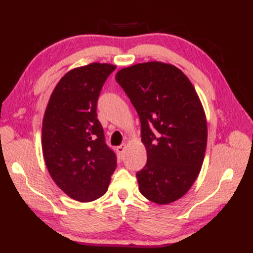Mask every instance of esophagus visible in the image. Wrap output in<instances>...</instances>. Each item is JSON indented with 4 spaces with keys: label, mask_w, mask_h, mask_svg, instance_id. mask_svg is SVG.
<instances>
[{
    "label": "esophagus",
    "mask_w": 253,
    "mask_h": 253,
    "mask_svg": "<svg viewBox=\"0 0 253 253\" xmlns=\"http://www.w3.org/2000/svg\"><path fill=\"white\" fill-rule=\"evenodd\" d=\"M125 149H126V143H123V144H121V146H118L116 148V151H117L118 155H120V158H123V154H124V152H125Z\"/></svg>",
    "instance_id": "obj_1"
}]
</instances>
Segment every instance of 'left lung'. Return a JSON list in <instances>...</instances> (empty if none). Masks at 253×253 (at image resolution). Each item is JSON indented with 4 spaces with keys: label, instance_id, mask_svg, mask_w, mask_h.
<instances>
[{
    "label": "left lung",
    "instance_id": "8db88e82",
    "mask_svg": "<svg viewBox=\"0 0 253 253\" xmlns=\"http://www.w3.org/2000/svg\"><path fill=\"white\" fill-rule=\"evenodd\" d=\"M141 123L147 164L136 174L150 201L168 204L190 189L206 154L208 127L200 99L180 69L161 62L123 68L115 76Z\"/></svg>",
    "mask_w": 253,
    "mask_h": 253
}]
</instances>
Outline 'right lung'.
Listing matches in <instances>:
<instances>
[{
  "label": "right lung",
  "mask_w": 253,
  "mask_h": 253,
  "mask_svg": "<svg viewBox=\"0 0 253 253\" xmlns=\"http://www.w3.org/2000/svg\"><path fill=\"white\" fill-rule=\"evenodd\" d=\"M111 64L92 63L64 75L50 96L42 123V152L55 184L74 200L103 196L116 169L105 143L96 104Z\"/></svg>",
  "instance_id": "add662e5"
}]
</instances>
